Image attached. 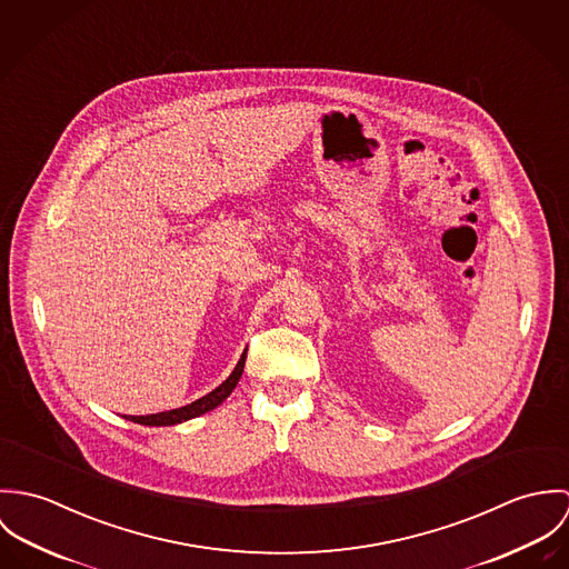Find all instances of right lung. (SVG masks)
Segmentation results:
<instances>
[{
	"label": "right lung",
	"mask_w": 569,
	"mask_h": 569,
	"mask_svg": "<svg viewBox=\"0 0 569 569\" xmlns=\"http://www.w3.org/2000/svg\"><path fill=\"white\" fill-rule=\"evenodd\" d=\"M244 362H247V353H242V358H240L238 367L233 369V373L224 379L218 388H213L209 395L191 401L188 406L177 408V410H168V412L146 415V417H128V421L139 423V426H177V423L190 421L193 417H200V415L218 408L233 392V388L238 386V381L242 378V371H244Z\"/></svg>",
	"instance_id": "add662e5"
}]
</instances>
